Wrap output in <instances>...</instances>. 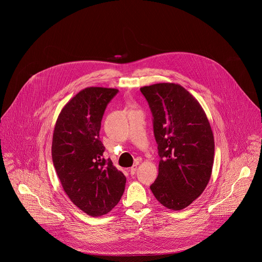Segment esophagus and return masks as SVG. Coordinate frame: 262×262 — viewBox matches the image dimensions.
<instances>
[{
    "instance_id": "1",
    "label": "esophagus",
    "mask_w": 262,
    "mask_h": 262,
    "mask_svg": "<svg viewBox=\"0 0 262 262\" xmlns=\"http://www.w3.org/2000/svg\"><path fill=\"white\" fill-rule=\"evenodd\" d=\"M137 168H138V166H137V165L132 166V167H130V169H129V173H130L132 175H134V174L136 173V171H137Z\"/></svg>"
}]
</instances>
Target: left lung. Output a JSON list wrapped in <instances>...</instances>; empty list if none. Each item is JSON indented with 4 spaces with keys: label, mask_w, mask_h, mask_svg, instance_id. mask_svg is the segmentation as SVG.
Here are the masks:
<instances>
[{
    "label": "left lung",
    "mask_w": 262,
    "mask_h": 262,
    "mask_svg": "<svg viewBox=\"0 0 262 262\" xmlns=\"http://www.w3.org/2000/svg\"><path fill=\"white\" fill-rule=\"evenodd\" d=\"M140 90L152 112L161 158L150 190L165 207L181 210L203 193L211 176L214 139L209 121L199 101L179 84Z\"/></svg>",
    "instance_id": "left-lung-1"
}]
</instances>
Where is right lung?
<instances>
[{"mask_svg": "<svg viewBox=\"0 0 262 262\" xmlns=\"http://www.w3.org/2000/svg\"><path fill=\"white\" fill-rule=\"evenodd\" d=\"M117 92L83 89L63 106L54 128L52 158L62 188L74 205L92 216L110 212L125 189L126 177L104 160L99 139L104 110Z\"/></svg>", "mask_w": 262, "mask_h": 262, "instance_id": "add662e5", "label": "right lung"}]
</instances>
